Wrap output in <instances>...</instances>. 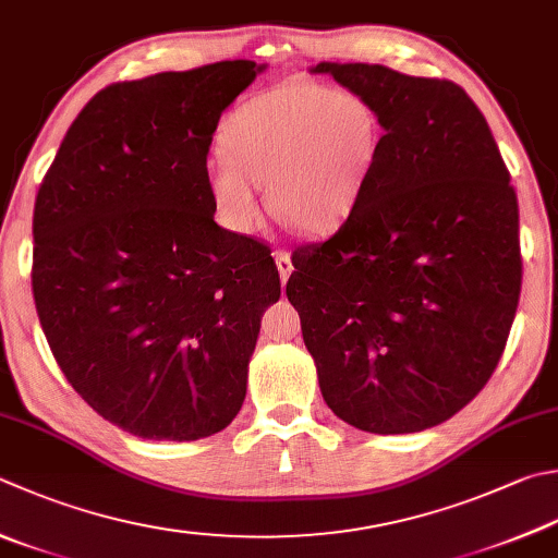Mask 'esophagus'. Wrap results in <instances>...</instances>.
<instances>
[{"label":"esophagus","mask_w":558,"mask_h":558,"mask_svg":"<svg viewBox=\"0 0 558 558\" xmlns=\"http://www.w3.org/2000/svg\"><path fill=\"white\" fill-rule=\"evenodd\" d=\"M275 262H277V269H279L281 283H287V279H289V275H291V269H293V265H291V255H289L287 250H277V252H275Z\"/></svg>","instance_id":"esophagus-1"}]
</instances>
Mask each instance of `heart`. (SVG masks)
<instances>
[{"label":"heart","mask_w":558,"mask_h":558,"mask_svg":"<svg viewBox=\"0 0 558 558\" xmlns=\"http://www.w3.org/2000/svg\"><path fill=\"white\" fill-rule=\"evenodd\" d=\"M376 148L378 119L360 94L289 82L228 116L206 167L208 194L230 230L250 233L265 182L271 211L301 233H328L360 202Z\"/></svg>","instance_id":"obj_1"}]
</instances>
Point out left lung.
Segmentation results:
<instances>
[{"label": "left lung", "instance_id": "left-lung-1", "mask_svg": "<svg viewBox=\"0 0 558 558\" xmlns=\"http://www.w3.org/2000/svg\"><path fill=\"white\" fill-rule=\"evenodd\" d=\"M384 135L338 233L293 250L287 296L325 403L374 435L435 427L474 401L522 287L520 211L486 119L459 84L320 62Z\"/></svg>", "mask_w": 558, "mask_h": 558}]
</instances>
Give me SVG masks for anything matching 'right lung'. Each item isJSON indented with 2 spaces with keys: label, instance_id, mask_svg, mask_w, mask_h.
I'll use <instances>...</instances> for the list:
<instances>
[{
  "label": "right lung",
  "instance_id": "add662e5",
  "mask_svg": "<svg viewBox=\"0 0 558 558\" xmlns=\"http://www.w3.org/2000/svg\"><path fill=\"white\" fill-rule=\"evenodd\" d=\"M257 62L113 82L68 129L34 208L36 313L94 413L143 439L189 442L233 423L271 250L220 228L206 157Z\"/></svg>",
  "mask_w": 558,
  "mask_h": 558
}]
</instances>
